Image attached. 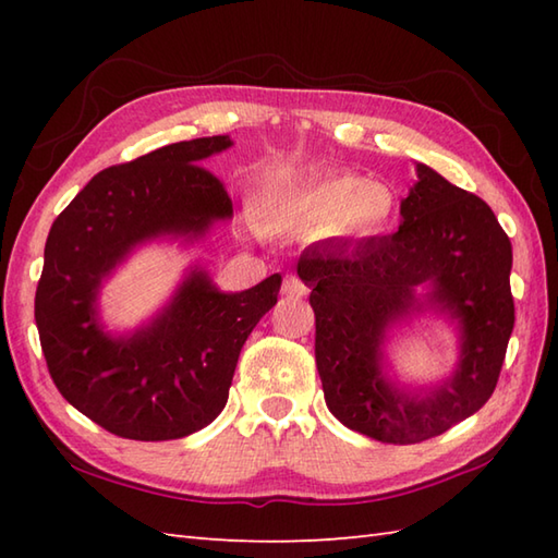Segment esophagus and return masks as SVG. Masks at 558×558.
I'll list each match as a JSON object with an SVG mask.
<instances>
[{
  "label": "esophagus",
  "instance_id": "34e87169",
  "mask_svg": "<svg viewBox=\"0 0 558 558\" xmlns=\"http://www.w3.org/2000/svg\"><path fill=\"white\" fill-rule=\"evenodd\" d=\"M306 292H310V288H306L298 276H288L286 280H282V294H288V298L302 300V298H306Z\"/></svg>",
  "mask_w": 558,
  "mask_h": 558
}]
</instances>
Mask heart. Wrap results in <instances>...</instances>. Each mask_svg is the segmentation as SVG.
<instances>
[{
	"label": "heart",
	"instance_id": "b5f03b06",
	"mask_svg": "<svg viewBox=\"0 0 558 558\" xmlns=\"http://www.w3.org/2000/svg\"><path fill=\"white\" fill-rule=\"evenodd\" d=\"M393 213V194L352 172L304 184H270L256 196V216L266 225H316L338 232H374Z\"/></svg>",
	"mask_w": 558,
	"mask_h": 558
}]
</instances>
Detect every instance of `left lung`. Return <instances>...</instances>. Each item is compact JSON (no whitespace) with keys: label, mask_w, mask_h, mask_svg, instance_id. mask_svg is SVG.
Returning <instances> with one entry per match:
<instances>
[{"label":"left lung","mask_w":558,"mask_h":558,"mask_svg":"<svg viewBox=\"0 0 558 558\" xmlns=\"http://www.w3.org/2000/svg\"><path fill=\"white\" fill-rule=\"evenodd\" d=\"M398 232L304 248L298 276L312 288L316 369L328 410L384 444H420L475 414L499 381L515 306L511 240L475 194L417 162ZM417 287L427 294L417 299ZM434 308L461 326L454 376L410 395L383 376L385 330Z\"/></svg>","instance_id":"8db88e82"}]
</instances>
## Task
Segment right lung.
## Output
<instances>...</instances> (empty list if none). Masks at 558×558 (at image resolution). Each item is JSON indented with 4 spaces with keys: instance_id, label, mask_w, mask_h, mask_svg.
Segmentation results:
<instances>
[{
    "instance_id": "1",
    "label": "right lung",
    "mask_w": 558,
    "mask_h": 558,
    "mask_svg": "<svg viewBox=\"0 0 558 558\" xmlns=\"http://www.w3.org/2000/svg\"><path fill=\"white\" fill-rule=\"evenodd\" d=\"M230 146V136L180 141L102 170L47 234L35 290L47 369L71 405L114 436L170 441L216 420L242 345L278 302V272L244 292H220L194 268L134 333L114 338L98 318L102 280L138 244L168 234L198 240L232 216L222 182L198 165Z\"/></svg>"
}]
</instances>
